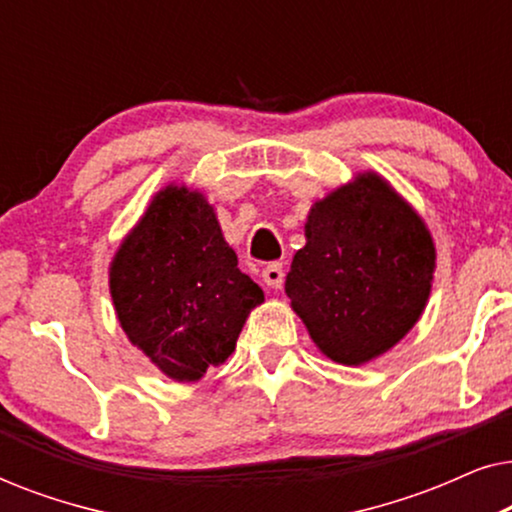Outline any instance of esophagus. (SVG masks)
<instances>
[{
  "mask_svg": "<svg viewBox=\"0 0 512 512\" xmlns=\"http://www.w3.org/2000/svg\"><path fill=\"white\" fill-rule=\"evenodd\" d=\"M261 279H263V284L268 286V289H279V286L284 284V268H282V263L265 265Z\"/></svg>",
  "mask_w": 512,
  "mask_h": 512,
  "instance_id": "34e87169",
  "label": "esophagus"
}]
</instances>
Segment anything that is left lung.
Here are the masks:
<instances>
[{
    "label": "left lung",
    "instance_id": "left-lung-1",
    "mask_svg": "<svg viewBox=\"0 0 512 512\" xmlns=\"http://www.w3.org/2000/svg\"><path fill=\"white\" fill-rule=\"evenodd\" d=\"M436 244L422 216L377 172H359L314 202L305 247L284 291L328 359L342 366L387 354L431 296Z\"/></svg>",
    "mask_w": 512,
    "mask_h": 512
}]
</instances>
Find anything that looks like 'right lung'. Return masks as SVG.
I'll return each instance as SVG.
<instances>
[{"instance_id": "right-lung-1", "label": "right lung", "mask_w": 512, "mask_h": 512, "mask_svg": "<svg viewBox=\"0 0 512 512\" xmlns=\"http://www.w3.org/2000/svg\"><path fill=\"white\" fill-rule=\"evenodd\" d=\"M109 293L128 340L174 382H198L235 352L265 296L237 268L214 207L198 188L153 195L109 263Z\"/></svg>"}]
</instances>
